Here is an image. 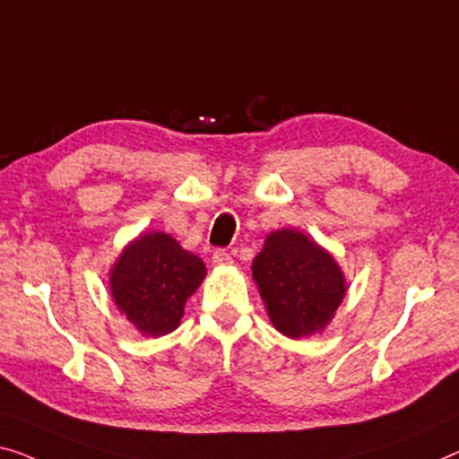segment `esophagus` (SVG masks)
Listing matches in <instances>:
<instances>
[{
	"label": "esophagus",
	"mask_w": 459,
	"mask_h": 459,
	"mask_svg": "<svg viewBox=\"0 0 459 459\" xmlns=\"http://www.w3.org/2000/svg\"><path fill=\"white\" fill-rule=\"evenodd\" d=\"M212 264H214V265H230L232 255L227 249H218V251H214V255H212Z\"/></svg>",
	"instance_id": "34e87169"
}]
</instances>
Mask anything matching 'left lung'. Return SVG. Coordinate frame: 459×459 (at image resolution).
I'll return each instance as SVG.
<instances>
[{
    "label": "left lung",
    "mask_w": 459,
    "mask_h": 459,
    "mask_svg": "<svg viewBox=\"0 0 459 459\" xmlns=\"http://www.w3.org/2000/svg\"><path fill=\"white\" fill-rule=\"evenodd\" d=\"M251 272L272 325L292 340L324 332L346 297L332 253L297 229L270 232Z\"/></svg>",
    "instance_id": "obj_1"
}]
</instances>
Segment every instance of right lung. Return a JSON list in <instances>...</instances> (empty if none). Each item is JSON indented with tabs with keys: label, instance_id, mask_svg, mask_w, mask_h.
<instances>
[{
	"label": "right lung",
	"instance_id": "right-lung-1",
	"mask_svg": "<svg viewBox=\"0 0 459 459\" xmlns=\"http://www.w3.org/2000/svg\"><path fill=\"white\" fill-rule=\"evenodd\" d=\"M206 278V265L173 237L146 230L121 249L108 270V290L121 316L142 336L177 330L187 299Z\"/></svg>",
	"mask_w": 459,
	"mask_h": 459
}]
</instances>
